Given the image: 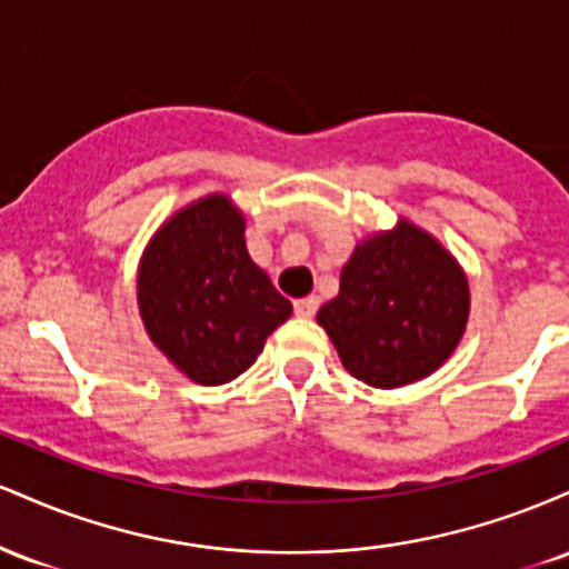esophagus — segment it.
<instances>
[{
  "label": "esophagus",
  "mask_w": 569,
  "mask_h": 569,
  "mask_svg": "<svg viewBox=\"0 0 569 569\" xmlns=\"http://www.w3.org/2000/svg\"><path fill=\"white\" fill-rule=\"evenodd\" d=\"M318 297H305V299H297V302H293V312H297L299 318H312L316 316V310H318Z\"/></svg>",
  "instance_id": "obj_1"
}]
</instances>
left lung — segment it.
Wrapping results in <instances>:
<instances>
[{
  "label": "left lung",
  "mask_w": 569,
  "mask_h": 569,
  "mask_svg": "<svg viewBox=\"0 0 569 569\" xmlns=\"http://www.w3.org/2000/svg\"><path fill=\"white\" fill-rule=\"evenodd\" d=\"M471 316L466 270L433 234L398 219L358 240L339 293L318 310L342 367L371 388L426 380L452 356Z\"/></svg>",
  "instance_id": "left-lung-1"
}]
</instances>
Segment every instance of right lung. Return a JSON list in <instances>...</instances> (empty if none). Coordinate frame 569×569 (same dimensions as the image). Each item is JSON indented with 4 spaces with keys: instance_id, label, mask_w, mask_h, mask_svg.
<instances>
[{
    "instance_id": "obj_1",
    "label": "right lung",
    "mask_w": 569,
    "mask_h": 569,
    "mask_svg": "<svg viewBox=\"0 0 569 569\" xmlns=\"http://www.w3.org/2000/svg\"><path fill=\"white\" fill-rule=\"evenodd\" d=\"M136 291L154 348L198 385L243 375L291 318L289 299L248 257L243 211L221 192L162 221L141 253Z\"/></svg>"
}]
</instances>
